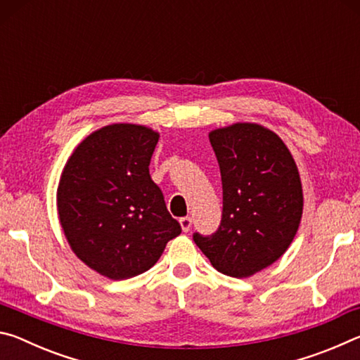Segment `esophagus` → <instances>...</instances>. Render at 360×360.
I'll return each instance as SVG.
<instances>
[{
    "label": "esophagus",
    "instance_id": "esophagus-1",
    "mask_svg": "<svg viewBox=\"0 0 360 360\" xmlns=\"http://www.w3.org/2000/svg\"><path fill=\"white\" fill-rule=\"evenodd\" d=\"M179 224H181L182 231H186V233H187V231L191 230V227H192V219L191 217H181Z\"/></svg>",
    "mask_w": 360,
    "mask_h": 360
}]
</instances>
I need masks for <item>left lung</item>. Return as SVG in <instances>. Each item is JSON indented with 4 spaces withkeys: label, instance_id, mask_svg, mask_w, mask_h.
<instances>
[{
    "label": "left lung",
    "instance_id": "8db88e82",
    "mask_svg": "<svg viewBox=\"0 0 360 360\" xmlns=\"http://www.w3.org/2000/svg\"><path fill=\"white\" fill-rule=\"evenodd\" d=\"M210 141L222 178V221L193 241L217 271L252 276L288 251L303 212L294 157L275 131L251 122L216 129Z\"/></svg>",
    "mask_w": 360,
    "mask_h": 360
}]
</instances>
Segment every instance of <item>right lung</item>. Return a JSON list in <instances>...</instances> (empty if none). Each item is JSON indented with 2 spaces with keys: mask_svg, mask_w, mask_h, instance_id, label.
<instances>
[{
  "mask_svg": "<svg viewBox=\"0 0 360 360\" xmlns=\"http://www.w3.org/2000/svg\"><path fill=\"white\" fill-rule=\"evenodd\" d=\"M160 135L112 124L79 143L60 176L57 210L79 259L114 281L148 271L181 233L149 174Z\"/></svg>",
  "mask_w": 360,
  "mask_h": 360,
  "instance_id": "right-lung-1",
  "label": "right lung"
}]
</instances>
